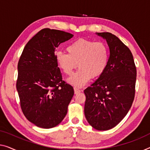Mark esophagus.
Returning a JSON list of instances; mask_svg holds the SVG:
<instances>
[{
	"mask_svg": "<svg viewBox=\"0 0 150 150\" xmlns=\"http://www.w3.org/2000/svg\"><path fill=\"white\" fill-rule=\"evenodd\" d=\"M74 91H75V93H79L80 91H81V90L77 88H74Z\"/></svg>",
	"mask_w": 150,
	"mask_h": 150,
	"instance_id": "obj_1",
	"label": "esophagus"
}]
</instances>
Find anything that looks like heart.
Wrapping results in <instances>:
<instances>
[{
	"instance_id": "b5f03b06",
	"label": "heart",
	"mask_w": 150,
	"mask_h": 150,
	"mask_svg": "<svg viewBox=\"0 0 150 150\" xmlns=\"http://www.w3.org/2000/svg\"><path fill=\"white\" fill-rule=\"evenodd\" d=\"M67 53L59 51L55 54L57 65L64 74L71 76L78 66L79 70L68 79L72 86L81 88L91 78L100 77L109 61V49L102 42L79 39L67 47Z\"/></svg>"
}]
</instances>
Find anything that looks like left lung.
I'll return each mask as SVG.
<instances>
[{"label": "left lung", "instance_id": "1", "mask_svg": "<svg viewBox=\"0 0 150 150\" xmlns=\"http://www.w3.org/2000/svg\"><path fill=\"white\" fill-rule=\"evenodd\" d=\"M96 34L106 40L110 57L104 72L84 90V113L93 128L106 131L117 126L130 110L137 71L132 53L118 38L109 32Z\"/></svg>", "mask_w": 150, "mask_h": 150}]
</instances>
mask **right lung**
<instances>
[{
  "label": "right lung",
  "mask_w": 150,
  "mask_h": 150,
  "mask_svg": "<svg viewBox=\"0 0 150 150\" xmlns=\"http://www.w3.org/2000/svg\"><path fill=\"white\" fill-rule=\"evenodd\" d=\"M73 37L63 31L43 29L27 43L18 62L16 87L21 110L38 127L57 126L67 113L74 90L62 81L55 50Z\"/></svg>",
  "instance_id": "add662e5"
}]
</instances>
